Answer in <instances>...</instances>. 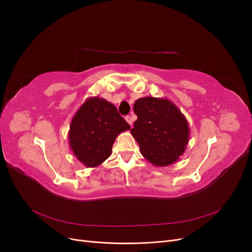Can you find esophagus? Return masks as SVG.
<instances>
[{
  "label": "esophagus",
  "mask_w": 252,
  "mask_h": 252,
  "mask_svg": "<svg viewBox=\"0 0 252 252\" xmlns=\"http://www.w3.org/2000/svg\"><path fill=\"white\" fill-rule=\"evenodd\" d=\"M126 121H127V123L130 125V126H132V123H133V121H132V118L130 117V116H127L126 117Z\"/></svg>",
  "instance_id": "34e87169"
}]
</instances>
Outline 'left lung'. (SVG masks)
<instances>
[{"label":"left lung","mask_w":252,"mask_h":252,"mask_svg":"<svg viewBox=\"0 0 252 252\" xmlns=\"http://www.w3.org/2000/svg\"><path fill=\"white\" fill-rule=\"evenodd\" d=\"M138 117L131 134L142 156L157 167L179 161L189 140V126L184 114L168 98L145 96L133 105Z\"/></svg>","instance_id":"1"}]
</instances>
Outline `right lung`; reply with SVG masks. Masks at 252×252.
I'll return each mask as SVG.
<instances>
[{
  "label": "right lung",
  "instance_id": "1",
  "mask_svg": "<svg viewBox=\"0 0 252 252\" xmlns=\"http://www.w3.org/2000/svg\"><path fill=\"white\" fill-rule=\"evenodd\" d=\"M129 129L113 104L103 97H88L71 120L69 146L83 165L94 168L110 157L117 136Z\"/></svg>",
  "mask_w": 252,
  "mask_h": 252
}]
</instances>
